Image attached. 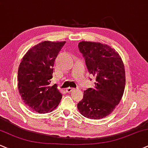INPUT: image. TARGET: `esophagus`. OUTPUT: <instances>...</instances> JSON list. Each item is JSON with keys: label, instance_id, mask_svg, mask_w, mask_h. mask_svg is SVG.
Segmentation results:
<instances>
[{"label": "esophagus", "instance_id": "esophagus-1", "mask_svg": "<svg viewBox=\"0 0 148 148\" xmlns=\"http://www.w3.org/2000/svg\"><path fill=\"white\" fill-rule=\"evenodd\" d=\"M73 90H74V88H70V87H69V88H67L66 89V91L67 92H72Z\"/></svg>", "mask_w": 148, "mask_h": 148}]
</instances>
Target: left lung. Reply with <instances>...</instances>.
Listing matches in <instances>:
<instances>
[{
	"mask_svg": "<svg viewBox=\"0 0 148 148\" xmlns=\"http://www.w3.org/2000/svg\"><path fill=\"white\" fill-rule=\"evenodd\" d=\"M78 47L88 72L96 77L94 88L84 91L78 110L90 119L104 118L114 110L123 95L124 64L119 54L106 44L82 41Z\"/></svg>",
	"mask_w": 148,
	"mask_h": 148,
	"instance_id": "8db88e82",
	"label": "left lung"
}]
</instances>
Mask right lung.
I'll return each mask as SVG.
<instances>
[{"label":"right lung","mask_w":148,"mask_h":148,"mask_svg":"<svg viewBox=\"0 0 148 148\" xmlns=\"http://www.w3.org/2000/svg\"><path fill=\"white\" fill-rule=\"evenodd\" d=\"M66 43L44 41L31 48L22 59L18 71V88L22 99L31 110L51 112L62 95L57 85L51 86L55 60Z\"/></svg>","instance_id":"right-lung-1"}]
</instances>
